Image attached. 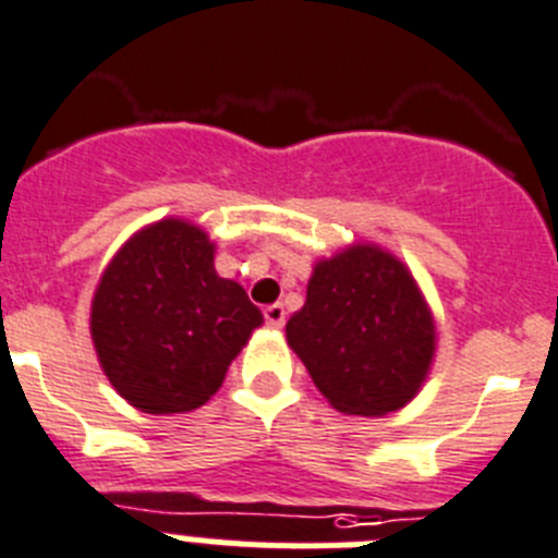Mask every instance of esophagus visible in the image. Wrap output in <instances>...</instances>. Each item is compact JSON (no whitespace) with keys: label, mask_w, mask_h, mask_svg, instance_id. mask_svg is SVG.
Listing matches in <instances>:
<instances>
[{"label":"esophagus","mask_w":558,"mask_h":558,"mask_svg":"<svg viewBox=\"0 0 558 558\" xmlns=\"http://www.w3.org/2000/svg\"><path fill=\"white\" fill-rule=\"evenodd\" d=\"M264 319H267V325H272V328H283L286 325V311L280 303H272L264 308Z\"/></svg>","instance_id":"1"}]
</instances>
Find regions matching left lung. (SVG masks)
Segmentation results:
<instances>
[{
	"label": "left lung",
	"instance_id": "left-lung-1",
	"mask_svg": "<svg viewBox=\"0 0 558 558\" xmlns=\"http://www.w3.org/2000/svg\"><path fill=\"white\" fill-rule=\"evenodd\" d=\"M289 348L344 414L384 416L416 395L434 355V323L414 280L378 247L316 264Z\"/></svg>",
	"mask_w": 558,
	"mask_h": 558
}]
</instances>
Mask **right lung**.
<instances>
[{
	"label": "right lung",
	"instance_id": "right-lung-1",
	"mask_svg": "<svg viewBox=\"0 0 558 558\" xmlns=\"http://www.w3.org/2000/svg\"><path fill=\"white\" fill-rule=\"evenodd\" d=\"M260 323L247 291L217 275L208 235L180 219L133 235L92 305L105 375L147 414L199 409Z\"/></svg>",
	"mask_w": 558,
	"mask_h": 558
}]
</instances>
